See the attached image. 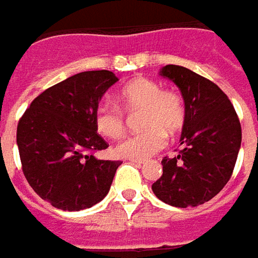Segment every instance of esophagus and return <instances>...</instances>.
Wrapping results in <instances>:
<instances>
[{
	"instance_id": "34e87169",
	"label": "esophagus",
	"mask_w": 258,
	"mask_h": 258,
	"mask_svg": "<svg viewBox=\"0 0 258 258\" xmlns=\"http://www.w3.org/2000/svg\"><path fill=\"white\" fill-rule=\"evenodd\" d=\"M131 162H132V164H136V165H142L145 161H142V159H131Z\"/></svg>"
}]
</instances>
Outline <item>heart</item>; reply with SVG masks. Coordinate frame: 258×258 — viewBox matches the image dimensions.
<instances>
[{"instance_id":"obj_1","label":"heart","mask_w":258,"mask_h":258,"mask_svg":"<svg viewBox=\"0 0 258 258\" xmlns=\"http://www.w3.org/2000/svg\"><path fill=\"white\" fill-rule=\"evenodd\" d=\"M117 103L124 113L142 110L141 127L145 129L114 148L116 155L122 158L145 159L154 156L165 148L166 135L175 136L186 119L182 96L171 89H162L156 80L148 77H138L124 85L117 93ZM120 109L110 103L97 106L94 126L103 138L119 139L124 135L126 120Z\"/></svg>"}]
</instances>
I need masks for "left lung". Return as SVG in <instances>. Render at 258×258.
I'll list each match as a JSON object with an SVG mask.
<instances>
[{
  "mask_svg": "<svg viewBox=\"0 0 258 258\" xmlns=\"http://www.w3.org/2000/svg\"><path fill=\"white\" fill-rule=\"evenodd\" d=\"M161 76L181 89L186 119L182 149L162 159L164 173L152 191L172 207H197L230 181L241 146V124L227 94L211 80L175 64L165 66Z\"/></svg>",
  "mask_w": 258,
  "mask_h": 258,
  "instance_id": "left-lung-1",
  "label": "left lung"
}]
</instances>
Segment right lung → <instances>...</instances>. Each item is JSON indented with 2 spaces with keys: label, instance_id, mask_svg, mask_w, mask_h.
Masks as SVG:
<instances>
[{
  "label": "right lung",
  "instance_id": "right-lung-1",
  "mask_svg": "<svg viewBox=\"0 0 258 258\" xmlns=\"http://www.w3.org/2000/svg\"><path fill=\"white\" fill-rule=\"evenodd\" d=\"M116 82L109 70L72 76L38 94L18 122L25 179L58 210L80 211L100 203L122 164L93 155L109 146L96 131L94 112Z\"/></svg>",
  "mask_w": 258,
  "mask_h": 258
}]
</instances>
